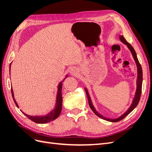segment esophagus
I'll return each mask as SVG.
<instances>
[{
	"label": "esophagus",
	"instance_id": "esophagus-1",
	"mask_svg": "<svg viewBox=\"0 0 152 152\" xmlns=\"http://www.w3.org/2000/svg\"><path fill=\"white\" fill-rule=\"evenodd\" d=\"M69 72L72 76H76L78 74V71L76 67H71L69 70Z\"/></svg>",
	"mask_w": 152,
	"mask_h": 152
}]
</instances>
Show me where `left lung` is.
<instances>
[{
    "mask_svg": "<svg viewBox=\"0 0 152 152\" xmlns=\"http://www.w3.org/2000/svg\"><path fill=\"white\" fill-rule=\"evenodd\" d=\"M119 38L120 40L125 45H126L127 48H128V49L130 50V52L133 56V57L134 58V62H135L136 65H137V89H136V91H135V94H134V98L132 101V103L131 106L129 107V108L124 113L123 115H121L120 116H119L117 118H106L103 116L102 115H101L100 113H99L98 112L96 111V110L95 109V108L94 107V106L92 103L91 102V99L90 96H89L88 89L86 88H84L85 90L86 91L87 97H88V103H89V107L91 109V110L94 112V113L96 115V116H98V117L101 118L104 120H106L108 121H110V122H118L121 120H123L124 118L125 117H126L129 113H130L131 112L136 108V106L138 105L139 101L140 99V96H141V93H142V81H143V72H142V66L140 65L138 59L137 58V56L136 54L135 50H134L132 46V45L130 44H129L126 41V39H125V37L121 35L119 36Z\"/></svg>",
    "mask_w": 152,
    "mask_h": 152,
    "instance_id": "8db88e82",
    "label": "left lung"
}]
</instances>
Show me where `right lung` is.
I'll return each mask as SVG.
<instances>
[{
    "label": "right lung",
    "instance_id": "1",
    "mask_svg": "<svg viewBox=\"0 0 152 152\" xmlns=\"http://www.w3.org/2000/svg\"><path fill=\"white\" fill-rule=\"evenodd\" d=\"M10 66H11V63H10V67H9L10 74ZM67 76H68V75H66L65 77H64V79L63 81H61L58 84V93H57V95H56V104H55L54 109L50 111L49 113H48V114L45 115H43V116H41V115L31 116V115H29L25 113L24 112H23L20 110L22 113H23L24 115H26L28 118L30 119L32 121L35 122L36 123H40V124L49 123V122L53 120H56V118H58V116H59V115L61 113V110H62V103H63V98H62V87H63V81H64V80ZM11 93H12V96L15 105L17 106V107L19 108L18 103L16 102V101L14 98V92H13V89H12V87H11Z\"/></svg>",
    "mask_w": 152,
    "mask_h": 152
}]
</instances>
